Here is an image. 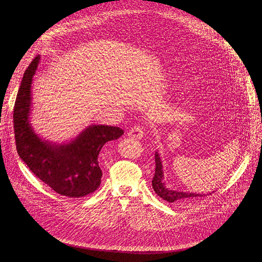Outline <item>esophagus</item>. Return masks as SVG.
I'll return each mask as SVG.
<instances>
[{"label":"esophagus","instance_id":"obj_1","mask_svg":"<svg viewBox=\"0 0 262 262\" xmlns=\"http://www.w3.org/2000/svg\"><path fill=\"white\" fill-rule=\"evenodd\" d=\"M128 137L130 138H134V139H139L141 140L143 137H144V132H143V128L141 126H135V127H132L128 132Z\"/></svg>","mask_w":262,"mask_h":262}]
</instances>
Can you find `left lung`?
<instances>
[{
    "label": "left lung",
    "mask_w": 262,
    "mask_h": 262,
    "mask_svg": "<svg viewBox=\"0 0 262 262\" xmlns=\"http://www.w3.org/2000/svg\"><path fill=\"white\" fill-rule=\"evenodd\" d=\"M156 158V173L152 179V188L155 192L164 200L168 202H189L193 199L198 197L206 196L204 194H197V193H190V192H180L176 190L168 189L165 182H164V171H163V164L159 152L157 151L155 155ZM213 193V192H211ZM209 193V194H211Z\"/></svg>",
    "instance_id": "1"
}]
</instances>
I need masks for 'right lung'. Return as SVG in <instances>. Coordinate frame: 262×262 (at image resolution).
<instances>
[{"mask_svg": "<svg viewBox=\"0 0 262 262\" xmlns=\"http://www.w3.org/2000/svg\"><path fill=\"white\" fill-rule=\"evenodd\" d=\"M40 56L33 59L24 73L17 92L13 124L16 149L29 169L56 193L81 198L97 190L102 171L98 156L102 146L117 140L124 132L117 126L92 124L73 140L57 144L45 140L32 127V82Z\"/></svg>", "mask_w": 262, "mask_h": 262, "instance_id": "right-lung-1", "label": "right lung"}]
</instances>
